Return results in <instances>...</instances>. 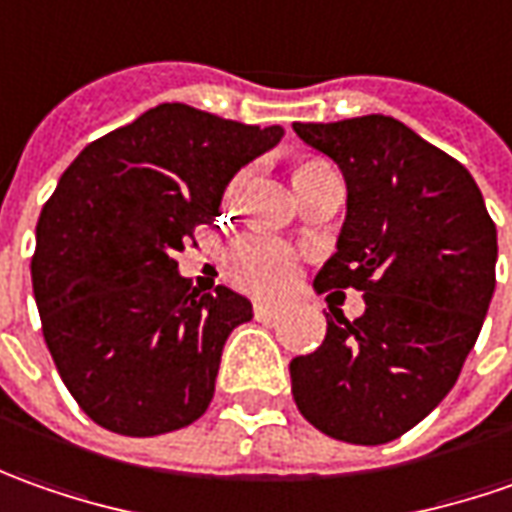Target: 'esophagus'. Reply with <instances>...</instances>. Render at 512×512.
I'll return each mask as SVG.
<instances>
[{
	"mask_svg": "<svg viewBox=\"0 0 512 512\" xmlns=\"http://www.w3.org/2000/svg\"><path fill=\"white\" fill-rule=\"evenodd\" d=\"M283 311H286L283 303H266V300H257L255 303V317H260V320H277Z\"/></svg>",
	"mask_w": 512,
	"mask_h": 512,
	"instance_id": "34e87169",
	"label": "esophagus"
}]
</instances>
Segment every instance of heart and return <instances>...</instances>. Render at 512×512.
Segmentation results:
<instances>
[{
  "label": "heart",
  "mask_w": 512,
  "mask_h": 512,
  "mask_svg": "<svg viewBox=\"0 0 512 512\" xmlns=\"http://www.w3.org/2000/svg\"><path fill=\"white\" fill-rule=\"evenodd\" d=\"M320 167H326V161L309 158V161H303L297 167V172H309V169ZM238 186L240 178L226 192L229 201L235 198ZM297 272H300V260L294 255V249H291L289 243L269 235V232H252V235L240 238L232 246V252L226 255V274H229V280L238 289L249 291V294H260V297L280 294V291L289 289L291 283L297 280Z\"/></svg>",
  "instance_id": "1"
}]
</instances>
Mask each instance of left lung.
Listing matches in <instances>:
<instances>
[{
	"label": "left lung",
	"mask_w": 512,
	"mask_h": 512,
	"mask_svg": "<svg viewBox=\"0 0 512 512\" xmlns=\"http://www.w3.org/2000/svg\"><path fill=\"white\" fill-rule=\"evenodd\" d=\"M343 169L337 252L317 291H362L365 311L331 306L326 340L294 357L291 394L317 431L385 445L448 397L496 289V223L456 158L391 115L294 124Z\"/></svg>",
	"instance_id": "left-lung-1"
}]
</instances>
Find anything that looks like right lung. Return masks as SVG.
I'll return each instance as SVG.
<instances>
[{"label":"right lung","mask_w":512,"mask_h":512,"mask_svg":"<svg viewBox=\"0 0 512 512\" xmlns=\"http://www.w3.org/2000/svg\"><path fill=\"white\" fill-rule=\"evenodd\" d=\"M280 138L283 127L158 104L64 169L36 223L30 274L50 357L96 425L158 436L209 408L223 343L252 303L226 286L195 291L172 255Z\"/></svg>","instance_id":"obj_1"}]
</instances>
